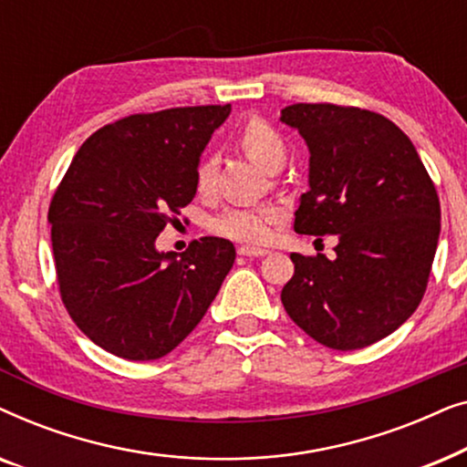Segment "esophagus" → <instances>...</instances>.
Instances as JSON below:
<instances>
[{
  "label": "esophagus",
  "instance_id": "obj_1",
  "mask_svg": "<svg viewBox=\"0 0 467 467\" xmlns=\"http://www.w3.org/2000/svg\"><path fill=\"white\" fill-rule=\"evenodd\" d=\"M267 253H270L267 248H257V246H240L238 248V254H242V257H265Z\"/></svg>",
  "mask_w": 467,
  "mask_h": 467
}]
</instances>
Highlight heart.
Masks as SVG:
<instances>
[{"mask_svg": "<svg viewBox=\"0 0 467 467\" xmlns=\"http://www.w3.org/2000/svg\"><path fill=\"white\" fill-rule=\"evenodd\" d=\"M235 142L253 161L264 165L265 170H278L285 163L286 144L276 127L267 120L253 117L235 133ZM216 163L213 157H202L195 168V187L200 193H210L214 187ZM280 219V210L274 206H253L238 203L229 206L210 221V229L223 238L244 242V244H264L272 238L274 227Z\"/></svg>", "mask_w": 467, "mask_h": 467, "instance_id": "obj_1", "label": "heart"}]
</instances>
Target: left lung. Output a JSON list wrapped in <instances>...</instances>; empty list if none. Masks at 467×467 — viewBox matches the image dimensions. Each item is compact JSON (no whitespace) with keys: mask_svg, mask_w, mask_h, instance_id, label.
I'll use <instances>...</instances> for the list:
<instances>
[{"mask_svg":"<svg viewBox=\"0 0 467 467\" xmlns=\"http://www.w3.org/2000/svg\"><path fill=\"white\" fill-rule=\"evenodd\" d=\"M310 150L296 232L337 235L336 259L293 253L280 299L327 348L369 347L423 299L440 238V200L410 138L382 114L334 104L280 112Z\"/></svg>","mask_w":467,"mask_h":467,"instance_id":"1","label":"left lung"}]
</instances>
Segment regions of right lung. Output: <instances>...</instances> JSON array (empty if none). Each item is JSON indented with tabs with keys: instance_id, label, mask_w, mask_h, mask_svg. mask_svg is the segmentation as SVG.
<instances>
[{
	"instance_id": "1",
	"label": "right lung",
	"mask_w": 467,
	"mask_h": 467,
	"mask_svg": "<svg viewBox=\"0 0 467 467\" xmlns=\"http://www.w3.org/2000/svg\"><path fill=\"white\" fill-rule=\"evenodd\" d=\"M232 106L170 108L101 127L80 146L48 208L57 283L88 340L130 361L174 350L232 270L229 240H155L195 197V168Z\"/></svg>"
}]
</instances>
